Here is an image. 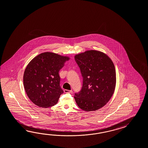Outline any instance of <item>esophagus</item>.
I'll use <instances>...</instances> for the list:
<instances>
[{
    "mask_svg": "<svg viewBox=\"0 0 148 148\" xmlns=\"http://www.w3.org/2000/svg\"><path fill=\"white\" fill-rule=\"evenodd\" d=\"M64 92H65V93H70V94H73L72 90H66V89H65V90H64Z\"/></svg>",
    "mask_w": 148,
    "mask_h": 148,
    "instance_id": "obj_1",
    "label": "esophagus"
}]
</instances>
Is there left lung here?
<instances>
[{
    "label": "left lung",
    "instance_id": "1",
    "mask_svg": "<svg viewBox=\"0 0 148 148\" xmlns=\"http://www.w3.org/2000/svg\"><path fill=\"white\" fill-rule=\"evenodd\" d=\"M83 77L81 91L74 98L83 111H95L110 101L115 90L116 73L111 59L96 50L87 51L75 56Z\"/></svg>",
    "mask_w": 148,
    "mask_h": 148
}]
</instances>
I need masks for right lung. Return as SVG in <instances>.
<instances>
[{"instance_id": "add662e5", "label": "right lung", "mask_w": 148, "mask_h": 148, "mask_svg": "<svg viewBox=\"0 0 148 148\" xmlns=\"http://www.w3.org/2000/svg\"><path fill=\"white\" fill-rule=\"evenodd\" d=\"M69 58L52 52L38 55L27 65L23 75L26 94L37 106H54L64 91L60 86L59 72Z\"/></svg>"}]
</instances>
